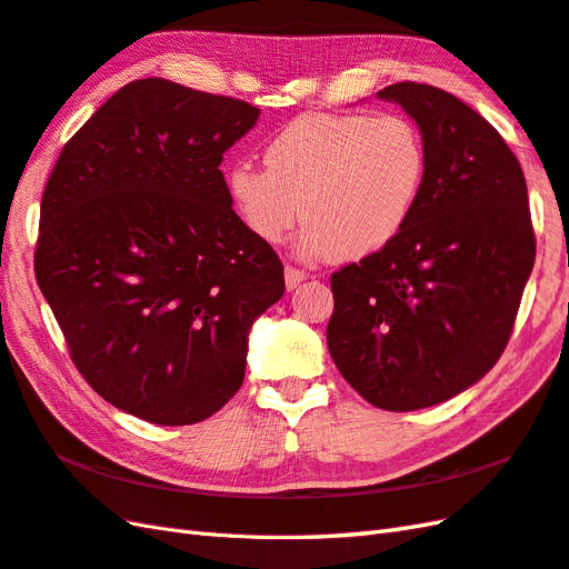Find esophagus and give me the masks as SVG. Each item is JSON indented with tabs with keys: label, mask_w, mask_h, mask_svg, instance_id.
I'll return each mask as SVG.
<instances>
[{
	"label": "esophagus",
	"mask_w": 569,
	"mask_h": 569,
	"mask_svg": "<svg viewBox=\"0 0 569 569\" xmlns=\"http://www.w3.org/2000/svg\"><path fill=\"white\" fill-rule=\"evenodd\" d=\"M307 272L303 270H299V268H295V266H287L284 268V282H287V289H295V287H299L303 280H307Z\"/></svg>",
	"instance_id": "esophagus-1"
}]
</instances>
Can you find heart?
<instances>
[{
    "label": "heart",
    "mask_w": 569,
    "mask_h": 569,
    "mask_svg": "<svg viewBox=\"0 0 569 569\" xmlns=\"http://www.w3.org/2000/svg\"><path fill=\"white\" fill-rule=\"evenodd\" d=\"M266 171L239 161L227 192L243 227L280 243L307 221L309 253L357 260L381 251L406 227L425 186L422 132L400 113H307L270 137Z\"/></svg>",
    "instance_id": "heart-1"
}]
</instances>
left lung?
Here are the masks:
<instances>
[{"label":"left lung","mask_w":569,"mask_h":569,"mask_svg":"<svg viewBox=\"0 0 569 569\" xmlns=\"http://www.w3.org/2000/svg\"><path fill=\"white\" fill-rule=\"evenodd\" d=\"M379 96L418 122L427 176L398 237L330 274L328 350L371 406L408 412L445 403L497 365L536 233L521 166L488 120L415 81Z\"/></svg>","instance_id":"1"}]
</instances>
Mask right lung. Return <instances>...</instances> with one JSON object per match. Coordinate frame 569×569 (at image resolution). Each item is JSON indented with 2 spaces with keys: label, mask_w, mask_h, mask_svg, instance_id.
I'll return each instance as SVG.
<instances>
[{
  "label": "right lung",
  "mask_w": 569,
  "mask_h": 569,
  "mask_svg": "<svg viewBox=\"0 0 569 569\" xmlns=\"http://www.w3.org/2000/svg\"><path fill=\"white\" fill-rule=\"evenodd\" d=\"M260 110L137 79L69 140L40 202L36 280L110 406L192 425L241 389L248 330L284 268L231 210L224 151Z\"/></svg>",
  "instance_id": "obj_1"
}]
</instances>
